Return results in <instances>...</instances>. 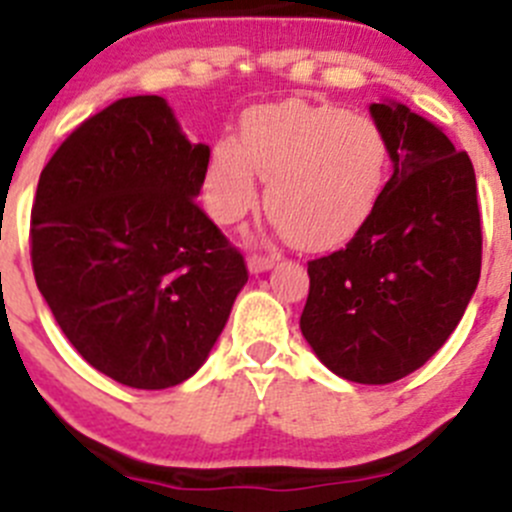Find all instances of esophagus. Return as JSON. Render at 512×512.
I'll return each instance as SVG.
<instances>
[{"label":"esophagus","instance_id":"obj_1","mask_svg":"<svg viewBox=\"0 0 512 512\" xmlns=\"http://www.w3.org/2000/svg\"><path fill=\"white\" fill-rule=\"evenodd\" d=\"M247 265H250V273H265V270H270L275 265V255H255L252 252L247 257Z\"/></svg>","mask_w":512,"mask_h":512}]
</instances>
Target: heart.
Here are the masks:
<instances>
[{
	"instance_id": "heart-1",
	"label": "heart",
	"mask_w": 512,
	"mask_h": 512,
	"mask_svg": "<svg viewBox=\"0 0 512 512\" xmlns=\"http://www.w3.org/2000/svg\"><path fill=\"white\" fill-rule=\"evenodd\" d=\"M388 170L390 147L375 119L293 99L252 109L239 140L216 142L206 204L216 222L237 224L257 206L260 176L267 214L290 242L326 250L365 227Z\"/></svg>"
}]
</instances>
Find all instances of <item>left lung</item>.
I'll return each mask as SVG.
<instances>
[{"label": "left lung", "mask_w": 512, "mask_h": 512, "mask_svg": "<svg viewBox=\"0 0 512 512\" xmlns=\"http://www.w3.org/2000/svg\"><path fill=\"white\" fill-rule=\"evenodd\" d=\"M393 176L347 247L308 262L301 331L334 375L388 385L434 357L462 321L482 267L467 153L416 112L372 104Z\"/></svg>", "instance_id": "1"}]
</instances>
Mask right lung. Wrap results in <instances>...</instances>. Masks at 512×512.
<instances>
[{
  "label": "right lung",
  "mask_w": 512,
  "mask_h": 512,
  "mask_svg": "<svg viewBox=\"0 0 512 512\" xmlns=\"http://www.w3.org/2000/svg\"><path fill=\"white\" fill-rule=\"evenodd\" d=\"M209 155L163 96H127L78 124L40 173L35 283L76 352L130 388L188 380L247 283L242 252L196 204Z\"/></svg>",
  "instance_id": "add662e5"
}]
</instances>
